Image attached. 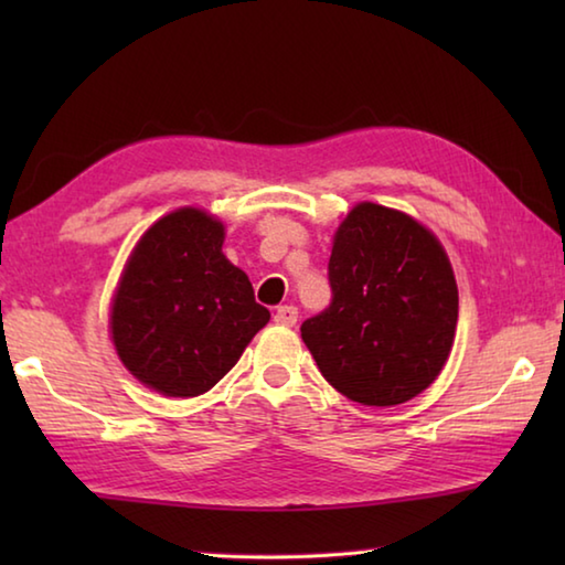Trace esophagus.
<instances>
[{
	"label": "esophagus",
	"mask_w": 565,
	"mask_h": 565,
	"mask_svg": "<svg viewBox=\"0 0 565 565\" xmlns=\"http://www.w3.org/2000/svg\"><path fill=\"white\" fill-rule=\"evenodd\" d=\"M296 319H299V309L294 303H284L274 313V321L281 323V327H294Z\"/></svg>",
	"instance_id": "1"
}]
</instances>
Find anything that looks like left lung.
Here are the masks:
<instances>
[{
  "label": "left lung",
  "mask_w": 565,
  "mask_h": 565,
  "mask_svg": "<svg viewBox=\"0 0 565 565\" xmlns=\"http://www.w3.org/2000/svg\"><path fill=\"white\" fill-rule=\"evenodd\" d=\"M331 303L301 323L321 376L363 406H396L441 374L458 289L438 238L394 209L363 202L329 259Z\"/></svg>",
  "instance_id": "1"
}]
</instances>
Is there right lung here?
I'll return each instance as SVG.
<instances>
[{
	"instance_id": "obj_1",
	"label": "right lung",
	"mask_w": 565,
	"mask_h": 565,
	"mask_svg": "<svg viewBox=\"0 0 565 565\" xmlns=\"http://www.w3.org/2000/svg\"><path fill=\"white\" fill-rule=\"evenodd\" d=\"M222 244V222L179 209L141 236L124 269L111 303L114 347L141 384L164 396L212 388L271 319Z\"/></svg>"
}]
</instances>
